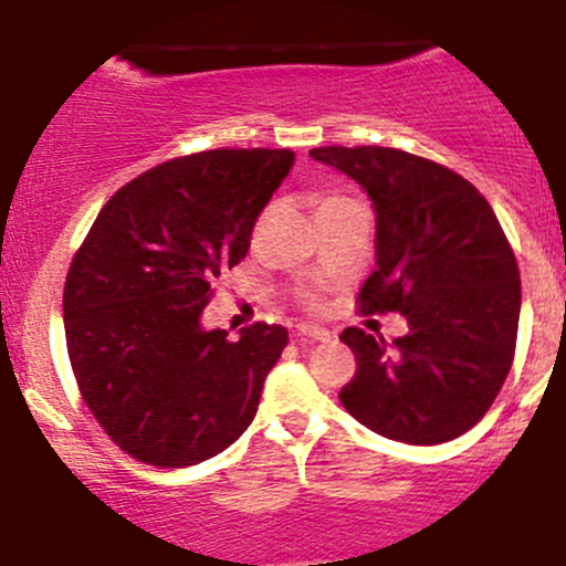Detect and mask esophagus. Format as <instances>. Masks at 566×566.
<instances>
[{"label": "esophagus", "mask_w": 566, "mask_h": 566, "mask_svg": "<svg viewBox=\"0 0 566 566\" xmlns=\"http://www.w3.org/2000/svg\"><path fill=\"white\" fill-rule=\"evenodd\" d=\"M295 335L297 340H319V343L329 340V329L314 327V324H301V327L295 329Z\"/></svg>", "instance_id": "obj_1"}]
</instances>
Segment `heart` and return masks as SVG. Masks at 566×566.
<instances>
[{"mask_svg":"<svg viewBox=\"0 0 566 566\" xmlns=\"http://www.w3.org/2000/svg\"><path fill=\"white\" fill-rule=\"evenodd\" d=\"M305 297H308V301H311V303H314V295H305Z\"/></svg>","mask_w":566,"mask_h":566,"instance_id":"obj_1","label":"heart"}]
</instances>
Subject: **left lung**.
<instances>
[{
    "mask_svg": "<svg viewBox=\"0 0 566 566\" xmlns=\"http://www.w3.org/2000/svg\"><path fill=\"white\" fill-rule=\"evenodd\" d=\"M311 157L367 191L375 271L361 314L399 311L409 333L388 346L343 329L356 375L343 407L380 437L441 444L484 418L511 373L522 282L490 201L463 175L382 146H324Z\"/></svg>",
    "mask_w": 566,
    "mask_h": 566,
    "instance_id": "left-lung-1",
    "label": "left lung"
}]
</instances>
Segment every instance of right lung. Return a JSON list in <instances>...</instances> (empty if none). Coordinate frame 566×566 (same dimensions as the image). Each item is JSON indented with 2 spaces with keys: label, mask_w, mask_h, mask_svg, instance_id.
<instances>
[{
  "label": "right lung",
  "mask_w": 566,
  "mask_h": 566,
  "mask_svg": "<svg viewBox=\"0 0 566 566\" xmlns=\"http://www.w3.org/2000/svg\"><path fill=\"white\" fill-rule=\"evenodd\" d=\"M290 148H216L170 159L103 205L71 261L63 324L76 386L135 460L197 465L252 423L287 346L279 324L229 340L201 327L212 282L250 250L255 220L287 178Z\"/></svg>",
  "instance_id": "right-lung-1"
}]
</instances>
